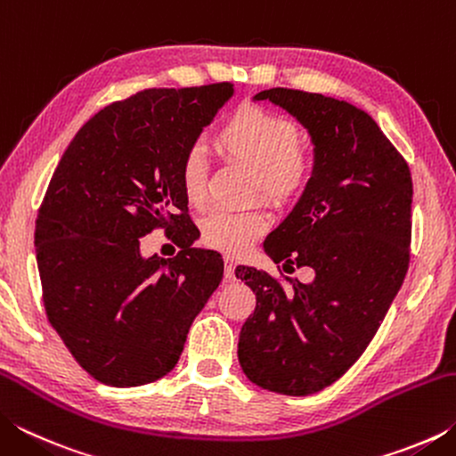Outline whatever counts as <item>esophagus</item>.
Masks as SVG:
<instances>
[{"instance_id":"1","label":"esophagus","mask_w":456,"mask_h":456,"mask_svg":"<svg viewBox=\"0 0 456 456\" xmlns=\"http://www.w3.org/2000/svg\"><path fill=\"white\" fill-rule=\"evenodd\" d=\"M235 261L233 257H225V281H233L235 280Z\"/></svg>"}]
</instances>
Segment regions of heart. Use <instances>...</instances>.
Instances as JSON below:
<instances>
[{"label":"heart","instance_id":"heart-1","mask_svg":"<svg viewBox=\"0 0 456 456\" xmlns=\"http://www.w3.org/2000/svg\"><path fill=\"white\" fill-rule=\"evenodd\" d=\"M215 144L223 157L251 168V192L273 205L296 200L312 179L314 160L299 142L297 125L264 106H239L217 130ZM179 181L187 203L203 207L207 200V160L199 149L184 152ZM267 225V215L259 209L215 211L203 221V239L215 249L237 256L264 235Z\"/></svg>","mask_w":456,"mask_h":456}]
</instances>
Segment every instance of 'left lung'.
Wrapping results in <instances>:
<instances>
[{"instance_id": "left-lung-1", "label": "left lung", "mask_w": 456, "mask_h": 456, "mask_svg": "<svg viewBox=\"0 0 456 456\" xmlns=\"http://www.w3.org/2000/svg\"><path fill=\"white\" fill-rule=\"evenodd\" d=\"M289 112L314 144L302 197L264 251L302 283L239 265L256 312L239 331L245 376L264 390L307 396L334 384L372 342L411 259V168L374 118L344 100L272 88L253 96Z\"/></svg>"}]
</instances>
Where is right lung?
I'll list each match as a JSON object with an SVG mask.
<instances>
[{
  "instance_id": "obj_1",
  "label": "right lung",
  "mask_w": 456,
  "mask_h": 456,
  "mask_svg": "<svg viewBox=\"0 0 456 456\" xmlns=\"http://www.w3.org/2000/svg\"><path fill=\"white\" fill-rule=\"evenodd\" d=\"M233 84L151 88L84 125L53 171L36 221L52 328L98 382L130 388L171 372L197 314L223 280L217 251L192 247L179 181L184 152ZM181 230L173 260L142 258L152 228ZM175 239V237H173Z\"/></svg>"
}]
</instances>
